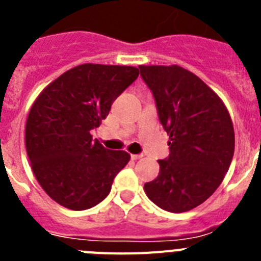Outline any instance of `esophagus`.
Wrapping results in <instances>:
<instances>
[{"mask_svg":"<svg viewBox=\"0 0 261 261\" xmlns=\"http://www.w3.org/2000/svg\"><path fill=\"white\" fill-rule=\"evenodd\" d=\"M130 158H132L133 161H137V159L142 158V154H132V155H130Z\"/></svg>","mask_w":261,"mask_h":261,"instance_id":"esophagus-1","label":"esophagus"}]
</instances>
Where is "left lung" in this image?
<instances>
[{
    "instance_id": "obj_1",
    "label": "left lung",
    "mask_w": 261,
    "mask_h": 261,
    "mask_svg": "<svg viewBox=\"0 0 261 261\" xmlns=\"http://www.w3.org/2000/svg\"><path fill=\"white\" fill-rule=\"evenodd\" d=\"M158 116L170 136V155L144 186L159 208L183 213L209 199L234 155L231 117L221 98L192 71L177 65H140Z\"/></svg>"
}]
</instances>
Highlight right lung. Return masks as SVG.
<instances>
[{
  "label": "right lung",
  "mask_w": 261,
  "mask_h": 261,
  "mask_svg": "<svg viewBox=\"0 0 261 261\" xmlns=\"http://www.w3.org/2000/svg\"><path fill=\"white\" fill-rule=\"evenodd\" d=\"M135 66L82 64L50 82L26 121V150L36 180L50 199L71 209L93 208L107 197L129 162L124 150L94 141L91 129L138 77Z\"/></svg>",
  "instance_id": "obj_1"
}]
</instances>
